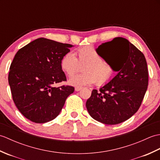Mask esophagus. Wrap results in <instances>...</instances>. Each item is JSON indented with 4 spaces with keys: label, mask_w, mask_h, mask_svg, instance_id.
<instances>
[{
    "label": "esophagus",
    "mask_w": 160,
    "mask_h": 160,
    "mask_svg": "<svg viewBox=\"0 0 160 160\" xmlns=\"http://www.w3.org/2000/svg\"><path fill=\"white\" fill-rule=\"evenodd\" d=\"M82 89V88L80 87H76V88H75V91H79Z\"/></svg>",
    "instance_id": "obj_1"
}]
</instances>
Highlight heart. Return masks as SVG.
<instances>
[{"label":"heart","mask_w":160,"mask_h":160,"mask_svg":"<svg viewBox=\"0 0 160 160\" xmlns=\"http://www.w3.org/2000/svg\"><path fill=\"white\" fill-rule=\"evenodd\" d=\"M77 56L67 52L60 60V67L68 76H72L84 64V72L73 75L69 79V84L76 87L89 85L95 82L98 85H104L113 79L116 71L111 64L101 58L93 47H86L77 51Z\"/></svg>","instance_id":"obj_1"}]
</instances>
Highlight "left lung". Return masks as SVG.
Masks as SVG:
<instances>
[{"label":"left lung","mask_w":160,"mask_h":160,"mask_svg":"<svg viewBox=\"0 0 160 160\" xmlns=\"http://www.w3.org/2000/svg\"><path fill=\"white\" fill-rule=\"evenodd\" d=\"M118 73L109 82L93 89L86 107L94 120L118 124L132 116L140 108L148 83L144 54L127 39L117 37L96 49Z\"/></svg>","instance_id":"obj_1"}]
</instances>
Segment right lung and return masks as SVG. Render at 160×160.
Segmentation results:
<instances>
[{
  "mask_svg": "<svg viewBox=\"0 0 160 160\" xmlns=\"http://www.w3.org/2000/svg\"><path fill=\"white\" fill-rule=\"evenodd\" d=\"M73 45L40 38L19 49L9 68V84L13 100L24 116L45 123L60 113L74 87L56 83L66 81L60 67L62 57Z\"/></svg>",
  "mask_w": 160,
  "mask_h": 160,
  "instance_id": "right-lung-1",
  "label": "right lung"
}]
</instances>
